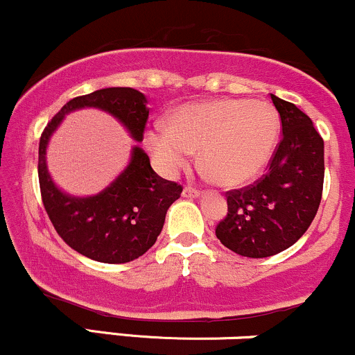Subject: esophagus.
<instances>
[{
    "label": "esophagus",
    "instance_id": "esophagus-1",
    "mask_svg": "<svg viewBox=\"0 0 355 355\" xmlns=\"http://www.w3.org/2000/svg\"><path fill=\"white\" fill-rule=\"evenodd\" d=\"M200 195H202V190L195 189V187L187 185L185 189H183V197H200Z\"/></svg>",
    "mask_w": 355,
    "mask_h": 355
}]
</instances>
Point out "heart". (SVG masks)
I'll return each instance as SVG.
<instances>
[{
	"label": "heart",
	"mask_w": 355,
	"mask_h": 355,
	"mask_svg": "<svg viewBox=\"0 0 355 355\" xmlns=\"http://www.w3.org/2000/svg\"><path fill=\"white\" fill-rule=\"evenodd\" d=\"M279 133V113L268 101L217 100L177 107L168 126L146 130L145 145L166 175L189 165L195 148H200L210 177L220 185L237 187L266 168Z\"/></svg>",
	"instance_id": "heart-1"
}]
</instances>
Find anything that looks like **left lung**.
Returning a JSON list of instances; mask_svg holds the SVG:
<instances>
[{
  "label": "left lung",
  "mask_w": 355,
  "mask_h": 355,
  "mask_svg": "<svg viewBox=\"0 0 355 355\" xmlns=\"http://www.w3.org/2000/svg\"><path fill=\"white\" fill-rule=\"evenodd\" d=\"M270 96L284 137L266 175L252 185L227 191L229 210L215 229L223 245L252 259L294 245L311 227L324 189V140L302 110Z\"/></svg>",
  "instance_id": "obj_1"
}]
</instances>
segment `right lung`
Returning <instances> with one entry per match:
<instances>
[{
  "mask_svg": "<svg viewBox=\"0 0 355 355\" xmlns=\"http://www.w3.org/2000/svg\"><path fill=\"white\" fill-rule=\"evenodd\" d=\"M85 107L112 113L137 141L144 140L150 110L138 89L103 88L70 100L44 126L40 138L42 200L55 230L73 250L96 262L125 263L153 245L164 229L166 210L180 198L183 187L155 173L148 155L135 146L125 172L101 193L76 198L56 189L44 162L48 140L67 113Z\"/></svg>",
  "mask_w": 355,
  "mask_h": 355,
  "instance_id": "1",
  "label": "right lung"
}]
</instances>
